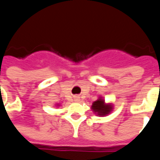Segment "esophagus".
Returning <instances> with one entry per match:
<instances>
[{
	"label": "esophagus",
	"mask_w": 160,
	"mask_h": 160,
	"mask_svg": "<svg viewBox=\"0 0 160 160\" xmlns=\"http://www.w3.org/2000/svg\"><path fill=\"white\" fill-rule=\"evenodd\" d=\"M74 101H76V102L80 101V97H78V96H75V97H74Z\"/></svg>",
	"instance_id": "1"
}]
</instances>
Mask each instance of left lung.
<instances>
[{"label": "left lung", "mask_w": 160, "mask_h": 160, "mask_svg": "<svg viewBox=\"0 0 160 160\" xmlns=\"http://www.w3.org/2000/svg\"><path fill=\"white\" fill-rule=\"evenodd\" d=\"M92 110L94 113L99 117H105L111 113L113 110V106L111 104H105L104 98L101 97L98 99L94 101L92 104Z\"/></svg>", "instance_id": "left-lung-1"}]
</instances>
